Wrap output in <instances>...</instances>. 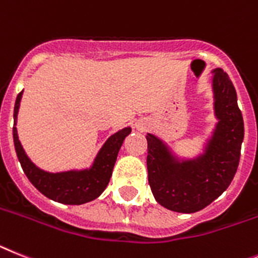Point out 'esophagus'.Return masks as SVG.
<instances>
[{"label":"esophagus","instance_id":"1","mask_svg":"<svg viewBox=\"0 0 258 258\" xmlns=\"http://www.w3.org/2000/svg\"><path fill=\"white\" fill-rule=\"evenodd\" d=\"M138 128H139V130H143V125H140V124H138Z\"/></svg>","mask_w":258,"mask_h":258}]
</instances>
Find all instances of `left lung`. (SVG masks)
<instances>
[{
    "label": "left lung",
    "mask_w": 258,
    "mask_h": 258,
    "mask_svg": "<svg viewBox=\"0 0 258 258\" xmlns=\"http://www.w3.org/2000/svg\"><path fill=\"white\" fill-rule=\"evenodd\" d=\"M215 115L219 119L205 153L177 161L165 144L152 134L148 142V182L157 202L176 213L205 209L227 189L239 166L244 139L243 115L232 81L222 69L214 71Z\"/></svg>",
    "instance_id": "1"
}]
</instances>
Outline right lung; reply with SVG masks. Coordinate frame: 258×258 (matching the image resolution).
<instances>
[{
  "label": "right lung",
  "mask_w": 258,
  "mask_h": 258,
  "mask_svg": "<svg viewBox=\"0 0 258 258\" xmlns=\"http://www.w3.org/2000/svg\"><path fill=\"white\" fill-rule=\"evenodd\" d=\"M22 93L23 90L15 99L13 138H14L15 152L30 182L47 198L59 203H64V205H82L101 196L106 189V186L109 185L119 149L122 147L125 136L131 133V128L125 127L110 136L97 155L90 169L69 170V172L61 173L44 172L32 164L18 139L15 124H17V115H18Z\"/></svg>",
  "instance_id": "right-lung-1"
}]
</instances>
